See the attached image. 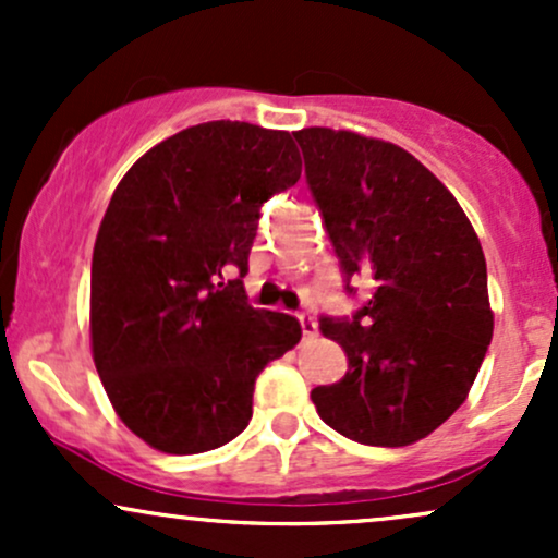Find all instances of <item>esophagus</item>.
I'll list each match as a JSON object with an SVG mask.
<instances>
[{
    "label": "esophagus",
    "mask_w": 558,
    "mask_h": 558,
    "mask_svg": "<svg viewBox=\"0 0 558 558\" xmlns=\"http://www.w3.org/2000/svg\"><path fill=\"white\" fill-rule=\"evenodd\" d=\"M299 325H301V332H304V338H312L317 332V323H315V317L310 315V312H301Z\"/></svg>",
    "instance_id": "34e87169"
}]
</instances>
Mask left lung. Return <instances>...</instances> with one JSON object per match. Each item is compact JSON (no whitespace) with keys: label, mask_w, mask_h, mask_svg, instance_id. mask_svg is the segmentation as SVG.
<instances>
[{"label":"left lung","mask_w":558,"mask_h":558,"mask_svg":"<svg viewBox=\"0 0 558 558\" xmlns=\"http://www.w3.org/2000/svg\"><path fill=\"white\" fill-rule=\"evenodd\" d=\"M293 138L345 291L373 286L351 317H319L349 373L312 401L356 444L409 446L462 407L490 345L483 246L451 191L401 146L330 128Z\"/></svg>","instance_id":"1"}]
</instances>
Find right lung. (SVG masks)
I'll use <instances>...</instances> for the list:
<instances>
[{
	"label": "right lung",
	"instance_id": "right-lung-1",
	"mask_svg": "<svg viewBox=\"0 0 558 558\" xmlns=\"http://www.w3.org/2000/svg\"><path fill=\"white\" fill-rule=\"evenodd\" d=\"M301 178L291 133L213 120L125 172L94 243L92 351L114 412L165 453L226 446L301 325L243 291L267 198Z\"/></svg>",
	"mask_w": 558,
	"mask_h": 558
}]
</instances>
